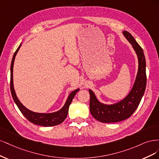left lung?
I'll return each instance as SVG.
<instances>
[{"label": "left lung", "mask_w": 159, "mask_h": 159, "mask_svg": "<svg viewBox=\"0 0 159 159\" xmlns=\"http://www.w3.org/2000/svg\"><path fill=\"white\" fill-rule=\"evenodd\" d=\"M123 34L132 45L137 55L138 72L130 93L117 103L111 105L102 104L97 100L93 92L89 89L90 113L96 120L102 123H115L129 118L137 108L146 88V61L143 50L130 33L124 31Z\"/></svg>", "instance_id": "left-lung-1"}]
</instances>
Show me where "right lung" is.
Returning <instances> with one entry per match:
<instances>
[{
	"label": "right lung",
	"mask_w": 159,
	"mask_h": 159,
	"mask_svg": "<svg viewBox=\"0 0 159 159\" xmlns=\"http://www.w3.org/2000/svg\"><path fill=\"white\" fill-rule=\"evenodd\" d=\"M21 46V44L19 45V47L15 52L11 62V91L12 96L15 103L17 105L18 107L22 114L25 116L28 121L33 123L34 124H36L38 125H42L44 127H51L57 125L61 124L64 120L66 119V116L68 114L69 107V106L72 102L73 99L75 94L77 92L79 91V89H76L71 93L67 100H66L64 106L61 108L60 110L53 112V113H49V114H42V113H36V112H34L32 111H30V110L27 109L23 104L20 102L18 99L16 93L14 89V84H13V66H14V62L15 57L18 52V50Z\"/></svg>",
	"instance_id": "add662e5"
}]
</instances>
